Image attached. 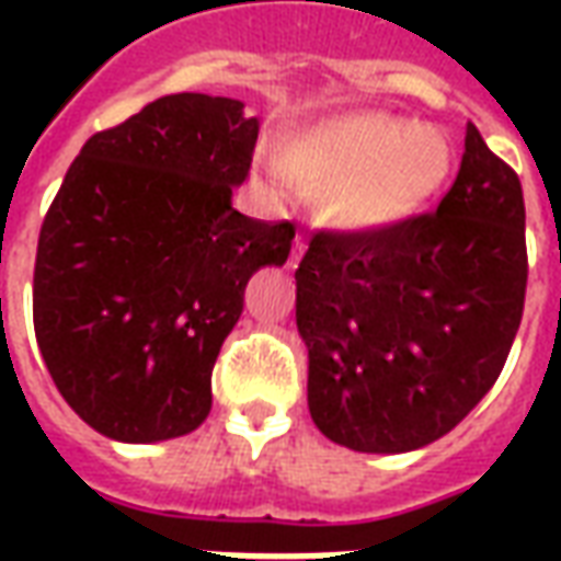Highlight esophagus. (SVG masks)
I'll return each instance as SVG.
<instances>
[{
    "label": "esophagus",
    "mask_w": 561,
    "mask_h": 561,
    "mask_svg": "<svg viewBox=\"0 0 561 561\" xmlns=\"http://www.w3.org/2000/svg\"><path fill=\"white\" fill-rule=\"evenodd\" d=\"M304 252H306V240L304 237H300V233H297V237H294V243H291V252H288V261H285V264H288V267H297V264H300V257H304Z\"/></svg>",
    "instance_id": "esophagus-1"
}]
</instances>
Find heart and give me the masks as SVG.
I'll use <instances>...</instances> for the list:
<instances>
[{"label":"heart","mask_w":561,"mask_h":561,"mask_svg":"<svg viewBox=\"0 0 561 561\" xmlns=\"http://www.w3.org/2000/svg\"><path fill=\"white\" fill-rule=\"evenodd\" d=\"M276 164L294 188L321 197L333 221L388 228L426 207L447 180L454 152L435 128L366 111L285 140Z\"/></svg>","instance_id":"heart-1"}]
</instances>
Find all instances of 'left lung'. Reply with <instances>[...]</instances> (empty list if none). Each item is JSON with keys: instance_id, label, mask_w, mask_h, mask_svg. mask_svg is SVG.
Wrapping results in <instances>:
<instances>
[{"instance_id": "left-lung-1", "label": "left lung", "mask_w": 561, "mask_h": 561, "mask_svg": "<svg viewBox=\"0 0 561 561\" xmlns=\"http://www.w3.org/2000/svg\"><path fill=\"white\" fill-rule=\"evenodd\" d=\"M294 279L318 430L364 454L430 445L493 388L517 336L529 279L517 171L469 123L438 207L321 228Z\"/></svg>"}]
</instances>
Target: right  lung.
<instances>
[{
  "instance_id": "add662e5",
  "label": "right lung",
  "mask_w": 561,
  "mask_h": 561,
  "mask_svg": "<svg viewBox=\"0 0 561 561\" xmlns=\"http://www.w3.org/2000/svg\"><path fill=\"white\" fill-rule=\"evenodd\" d=\"M257 119L243 102L176 92L95 131L38 233L32 321L75 412L116 442L192 433L245 285L285 264L294 225L231 207Z\"/></svg>"
}]
</instances>
